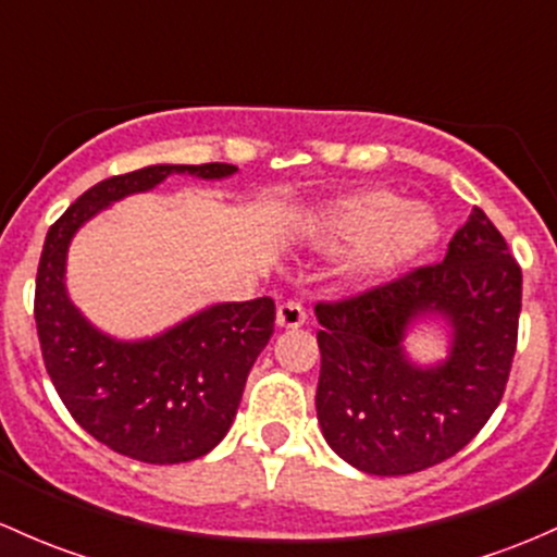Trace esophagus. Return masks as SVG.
I'll use <instances>...</instances> for the list:
<instances>
[{"instance_id": "obj_1", "label": "esophagus", "mask_w": 557, "mask_h": 557, "mask_svg": "<svg viewBox=\"0 0 557 557\" xmlns=\"http://www.w3.org/2000/svg\"><path fill=\"white\" fill-rule=\"evenodd\" d=\"M274 323H277V327H301L304 323H307V312H304L301 304L296 301H285L280 304L277 312H274Z\"/></svg>"}]
</instances>
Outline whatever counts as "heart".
<instances>
[{
	"instance_id": "heart-1",
	"label": "heart",
	"mask_w": 557,
	"mask_h": 557,
	"mask_svg": "<svg viewBox=\"0 0 557 557\" xmlns=\"http://www.w3.org/2000/svg\"><path fill=\"white\" fill-rule=\"evenodd\" d=\"M314 234L333 253L355 250L344 267L352 288H376L437 243V221L424 205H406L395 191L362 189L325 208Z\"/></svg>"
}]
</instances>
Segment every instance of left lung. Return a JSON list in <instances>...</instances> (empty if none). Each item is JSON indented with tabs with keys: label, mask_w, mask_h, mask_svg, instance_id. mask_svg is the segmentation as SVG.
<instances>
[{
	"label": "left lung",
	"mask_w": 557,
	"mask_h": 557,
	"mask_svg": "<svg viewBox=\"0 0 557 557\" xmlns=\"http://www.w3.org/2000/svg\"><path fill=\"white\" fill-rule=\"evenodd\" d=\"M523 274L488 215L472 208L446 259L338 304H318V421L327 446L368 475H411L450 459L505 395ZM447 333L421 363L407 336Z\"/></svg>",
	"instance_id": "obj_1"
}]
</instances>
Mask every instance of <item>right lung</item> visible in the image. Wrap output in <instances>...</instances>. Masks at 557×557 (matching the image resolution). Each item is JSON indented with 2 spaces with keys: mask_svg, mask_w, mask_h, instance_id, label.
<instances>
[{
  "mask_svg": "<svg viewBox=\"0 0 557 557\" xmlns=\"http://www.w3.org/2000/svg\"><path fill=\"white\" fill-rule=\"evenodd\" d=\"M234 173L226 162H208L114 175L87 189L47 232L34 298L47 373L82 430L146 465L200 459L224 441L250 368L274 331V301L208 304L151 336H111L69 296V248L98 213L171 175L224 181Z\"/></svg>",
  "mask_w": 557,
  "mask_h": 557,
  "instance_id": "add662e5",
  "label": "right lung"
}]
</instances>
